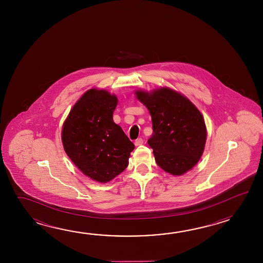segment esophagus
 Wrapping results in <instances>:
<instances>
[{"label": "esophagus", "mask_w": 263, "mask_h": 263, "mask_svg": "<svg viewBox=\"0 0 263 263\" xmlns=\"http://www.w3.org/2000/svg\"><path fill=\"white\" fill-rule=\"evenodd\" d=\"M144 144V140L142 139V138H138V139L135 140L134 141V145H141Z\"/></svg>", "instance_id": "obj_1"}]
</instances>
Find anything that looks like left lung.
I'll return each mask as SVG.
<instances>
[{"mask_svg": "<svg viewBox=\"0 0 263 263\" xmlns=\"http://www.w3.org/2000/svg\"><path fill=\"white\" fill-rule=\"evenodd\" d=\"M137 99L151 112L153 134L147 144L157 164L167 173L182 175L201 157L207 138L204 118L187 98L162 88L137 91Z\"/></svg>", "mask_w": 263, "mask_h": 263, "instance_id": "1", "label": "left lung"}]
</instances>
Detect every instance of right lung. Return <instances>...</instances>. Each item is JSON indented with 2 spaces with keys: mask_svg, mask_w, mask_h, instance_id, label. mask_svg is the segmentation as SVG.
Segmentation results:
<instances>
[{
  "mask_svg": "<svg viewBox=\"0 0 263 263\" xmlns=\"http://www.w3.org/2000/svg\"><path fill=\"white\" fill-rule=\"evenodd\" d=\"M116 96L90 89L73 106L62 130L67 156L87 177L107 182L129 164L134 145L112 120Z\"/></svg>",
  "mask_w": 263,
  "mask_h": 263,
  "instance_id": "obj_1",
  "label": "right lung"
}]
</instances>
